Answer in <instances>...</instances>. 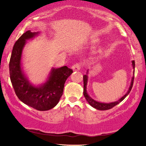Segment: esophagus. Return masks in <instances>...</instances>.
Returning <instances> with one entry per match:
<instances>
[{
	"instance_id": "obj_1",
	"label": "esophagus",
	"mask_w": 146,
	"mask_h": 146,
	"mask_svg": "<svg viewBox=\"0 0 146 146\" xmlns=\"http://www.w3.org/2000/svg\"><path fill=\"white\" fill-rule=\"evenodd\" d=\"M81 67H82V64L80 62H78L76 64H74L72 66V68L73 70L77 71V70H80Z\"/></svg>"
}]
</instances>
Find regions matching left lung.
<instances>
[{"mask_svg": "<svg viewBox=\"0 0 146 146\" xmlns=\"http://www.w3.org/2000/svg\"><path fill=\"white\" fill-rule=\"evenodd\" d=\"M132 66H133V68L135 69V61L134 60L132 61ZM83 80H84V95L85 98L86 99L88 102L90 104V105L94 107L96 109L99 110H110V109L114 107L115 106L118 104L119 103H120L121 101L123 100L129 94V93L130 92L131 88H132L133 84V80H134V76H133V78H132V80H131V85L129 88V90H128V91H127V92L121 98L119 99V100H117L116 102H114L109 103V104L98 102L95 101L94 100L88 96V93L86 92V84H87V80H88L87 75L84 76Z\"/></svg>", "mask_w": 146, "mask_h": 146, "instance_id": "left-lung-1", "label": "left lung"}]
</instances>
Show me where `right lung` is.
Returning <instances> with one entry per match:
<instances>
[{
    "mask_svg": "<svg viewBox=\"0 0 146 146\" xmlns=\"http://www.w3.org/2000/svg\"><path fill=\"white\" fill-rule=\"evenodd\" d=\"M38 33L28 31L14 45L9 62L10 78L16 95L20 100L37 110L46 111L53 108L63 94L65 82L72 70L67 66L54 68L48 80L39 87H35L24 76L21 66L22 51L26 40L32 38Z\"/></svg>",
    "mask_w": 146,
    "mask_h": 146,
    "instance_id": "right-lung-1",
    "label": "right lung"
}]
</instances>
